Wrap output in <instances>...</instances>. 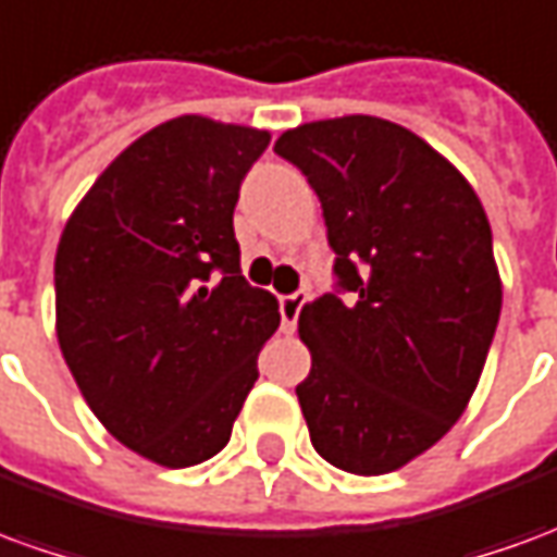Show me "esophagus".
<instances>
[{"label": "esophagus", "instance_id": "obj_1", "mask_svg": "<svg viewBox=\"0 0 557 557\" xmlns=\"http://www.w3.org/2000/svg\"><path fill=\"white\" fill-rule=\"evenodd\" d=\"M304 301H307V292H292V295H283V298H280V319H283V331H286V334H292L295 325H298Z\"/></svg>", "mask_w": 557, "mask_h": 557}]
</instances>
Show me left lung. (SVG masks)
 I'll return each instance as SVG.
<instances>
[{"instance_id":"8db88e82","label":"left lung","mask_w":557,"mask_h":557,"mask_svg":"<svg viewBox=\"0 0 557 557\" xmlns=\"http://www.w3.org/2000/svg\"><path fill=\"white\" fill-rule=\"evenodd\" d=\"M322 202L339 289L304 304L313 367L295 387L315 454L387 474L450 432L502 315L492 230L474 187L409 127L307 122L274 143Z\"/></svg>"}]
</instances>
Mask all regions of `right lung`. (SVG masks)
I'll use <instances>...</instances> for the list:
<instances>
[{
	"label": "right lung",
	"instance_id": "add662e5",
	"mask_svg": "<svg viewBox=\"0 0 557 557\" xmlns=\"http://www.w3.org/2000/svg\"><path fill=\"white\" fill-rule=\"evenodd\" d=\"M268 131L178 115L134 139L67 218L55 337L107 432L163 468L220 454L277 331L242 277L238 187Z\"/></svg>",
	"mask_w": 557,
	"mask_h": 557
}]
</instances>
